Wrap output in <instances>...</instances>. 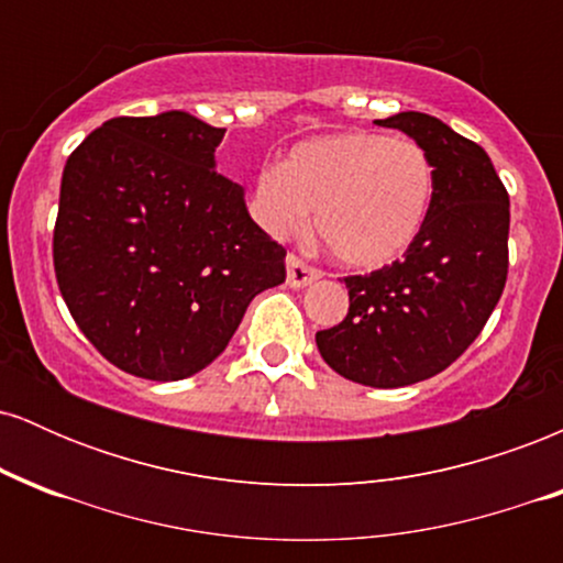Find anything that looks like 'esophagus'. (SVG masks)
I'll return each mask as SVG.
<instances>
[{"instance_id": "obj_1", "label": "esophagus", "mask_w": 563, "mask_h": 563, "mask_svg": "<svg viewBox=\"0 0 563 563\" xmlns=\"http://www.w3.org/2000/svg\"><path fill=\"white\" fill-rule=\"evenodd\" d=\"M320 277V269L303 264L299 256L290 254L286 260V283L290 288H307L309 283H314Z\"/></svg>"}]
</instances>
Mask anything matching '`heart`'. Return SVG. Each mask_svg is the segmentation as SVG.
Masks as SVG:
<instances>
[{
	"instance_id": "b5f03b06",
	"label": "heart",
	"mask_w": 563,
	"mask_h": 563,
	"mask_svg": "<svg viewBox=\"0 0 563 563\" xmlns=\"http://www.w3.org/2000/svg\"><path fill=\"white\" fill-rule=\"evenodd\" d=\"M437 192V169L416 140L380 132L320 134L296 142L277 166L256 174L251 211L273 238L314 228L341 262L378 269L421 235Z\"/></svg>"
}]
</instances>
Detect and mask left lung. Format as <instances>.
Masks as SVG:
<instances>
[{"label":"left lung","mask_w":563,"mask_h":563,"mask_svg":"<svg viewBox=\"0 0 563 563\" xmlns=\"http://www.w3.org/2000/svg\"><path fill=\"white\" fill-rule=\"evenodd\" d=\"M426 147L437 192L421 235L391 267L344 277L349 312L314 341L339 376L373 389L418 384L482 333L508 275V192L482 145L429 113L376 121Z\"/></svg>","instance_id":"8db88e82"}]
</instances>
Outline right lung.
Returning <instances> with one entry per match:
<instances>
[{
	"mask_svg": "<svg viewBox=\"0 0 563 563\" xmlns=\"http://www.w3.org/2000/svg\"><path fill=\"white\" fill-rule=\"evenodd\" d=\"M222 137L185 111L121 115L63 169L57 286L97 352L137 378L196 376L251 299L286 280V249L217 172Z\"/></svg>",
	"mask_w": 563,
	"mask_h": 563,
	"instance_id": "1",
	"label": "right lung"
}]
</instances>
